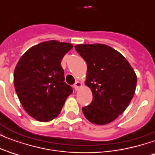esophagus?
<instances>
[{"mask_svg": "<svg viewBox=\"0 0 155 155\" xmlns=\"http://www.w3.org/2000/svg\"><path fill=\"white\" fill-rule=\"evenodd\" d=\"M81 87H82V83H81V81H76L75 84H74V90H75V91H78Z\"/></svg>", "mask_w": 155, "mask_h": 155, "instance_id": "1", "label": "esophagus"}]
</instances>
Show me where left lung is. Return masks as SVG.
<instances>
[{"mask_svg": "<svg viewBox=\"0 0 155 155\" xmlns=\"http://www.w3.org/2000/svg\"><path fill=\"white\" fill-rule=\"evenodd\" d=\"M75 50L87 64L84 84L93 100L82 109L84 117L94 124L116 120L133 99L137 75L123 54L104 44L76 45Z\"/></svg>", "mask_w": 155, "mask_h": 155, "instance_id": "left-lung-1", "label": "left lung"}]
</instances>
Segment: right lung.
I'll return each mask as SVG.
<instances>
[{"mask_svg": "<svg viewBox=\"0 0 155 155\" xmlns=\"http://www.w3.org/2000/svg\"><path fill=\"white\" fill-rule=\"evenodd\" d=\"M71 43L49 41L33 45L19 60L14 85L26 113L41 122L54 120L61 113L72 88L64 82L61 65Z\"/></svg>", "mask_w": 155, "mask_h": 155, "instance_id": "right-lung-1", "label": "right lung"}]
</instances>
